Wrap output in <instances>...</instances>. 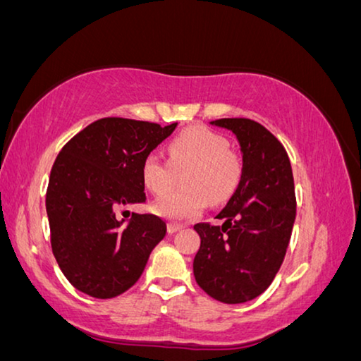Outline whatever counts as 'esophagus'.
<instances>
[{"label": "esophagus", "mask_w": 361, "mask_h": 361, "mask_svg": "<svg viewBox=\"0 0 361 361\" xmlns=\"http://www.w3.org/2000/svg\"><path fill=\"white\" fill-rule=\"evenodd\" d=\"M181 228H185V225H181V224H169V233H176V232H180Z\"/></svg>", "instance_id": "1"}]
</instances>
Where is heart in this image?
<instances>
[{"label": "heart", "mask_w": 361, "mask_h": 361, "mask_svg": "<svg viewBox=\"0 0 361 361\" xmlns=\"http://www.w3.org/2000/svg\"><path fill=\"white\" fill-rule=\"evenodd\" d=\"M169 164L149 155L142 164V180L154 195H164L174 184V171L187 170L181 192L160 197L154 212L166 219H191L214 202L233 195L241 178V160L228 149L227 139L206 128H192L171 139Z\"/></svg>", "instance_id": "b5f03b06"}]
</instances>
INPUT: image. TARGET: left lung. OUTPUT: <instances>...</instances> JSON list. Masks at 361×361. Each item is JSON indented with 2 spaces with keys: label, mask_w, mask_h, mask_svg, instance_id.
<instances>
[{
  "label": "left lung",
  "mask_w": 361,
  "mask_h": 361,
  "mask_svg": "<svg viewBox=\"0 0 361 361\" xmlns=\"http://www.w3.org/2000/svg\"><path fill=\"white\" fill-rule=\"evenodd\" d=\"M211 125L235 134L243 166L217 215L222 227L195 225L201 246L192 272L207 295L236 305L259 297L282 266L297 217L293 173L283 146L259 123L224 118Z\"/></svg>",
  "instance_id": "obj_1"
}]
</instances>
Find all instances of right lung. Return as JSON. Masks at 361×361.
Here are the masks:
<instances>
[{
    "label": "right lung",
    "mask_w": 361,
    "mask_h": 361,
    "mask_svg": "<svg viewBox=\"0 0 361 361\" xmlns=\"http://www.w3.org/2000/svg\"><path fill=\"white\" fill-rule=\"evenodd\" d=\"M178 123L102 118L58 154L47 191L51 250L79 292L113 298L139 281L166 225L150 214L116 212L146 201L142 164Z\"/></svg>",
    "instance_id": "obj_1"
}]
</instances>
